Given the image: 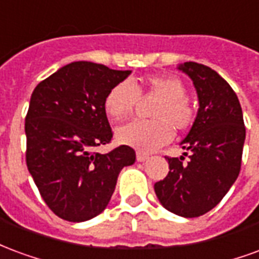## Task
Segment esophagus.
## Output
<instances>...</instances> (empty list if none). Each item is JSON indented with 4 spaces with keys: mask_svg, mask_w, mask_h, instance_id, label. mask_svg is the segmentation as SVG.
<instances>
[{
    "mask_svg": "<svg viewBox=\"0 0 259 259\" xmlns=\"http://www.w3.org/2000/svg\"><path fill=\"white\" fill-rule=\"evenodd\" d=\"M148 158H150V155L146 154V152H141V151L137 152V161H139V162H144V161H147Z\"/></svg>",
    "mask_w": 259,
    "mask_h": 259,
    "instance_id": "1",
    "label": "esophagus"
}]
</instances>
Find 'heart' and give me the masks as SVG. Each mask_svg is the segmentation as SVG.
I'll return each instance as SVG.
<instances>
[{"label": "heart", "mask_w": 259, "mask_h": 259, "mask_svg": "<svg viewBox=\"0 0 259 259\" xmlns=\"http://www.w3.org/2000/svg\"><path fill=\"white\" fill-rule=\"evenodd\" d=\"M141 94L159 100L152 109V120H133L120 126L116 132L119 143L140 151H154L172 140L174 129L185 132L194 123L195 107L185 96L183 81L169 74L147 76L139 84L120 81L108 91L104 109L113 120H123L132 115Z\"/></svg>", "instance_id": "b5f03b06"}]
</instances>
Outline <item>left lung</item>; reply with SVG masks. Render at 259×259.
I'll use <instances>...</instances> for the list:
<instances>
[{"label": "left lung", "instance_id": "8db88e82", "mask_svg": "<svg viewBox=\"0 0 259 259\" xmlns=\"http://www.w3.org/2000/svg\"><path fill=\"white\" fill-rule=\"evenodd\" d=\"M178 69L193 80L200 108L180 143L190 152L189 161L166 158L169 174L154 185V190L168 211L195 218L217 206L237 179L245 127L239 98L226 80L197 62H185Z\"/></svg>", "mask_w": 259, "mask_h": 259}]
</instances>
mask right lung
Segmentation results:
<instances>
[{
	"label": "right lung",
	"mask_w": 259,
	"mask_h": 259,
	"mask_svg": "<svg viewBox=\"0 0 259 259\" xmlns=\"http://www.w3.org/2000/svg\"><path fill=\"white\" fill-rule=\"evenodd\" d=\"M132 70L77 61L38 83L26 115V163L42 200L69 222L100 215L112 197L119 172L133 165L135 150L108 144L112 129L104 100Z\"/></svg>",
	"instance_id": "obj_1"
}]
</instances>
